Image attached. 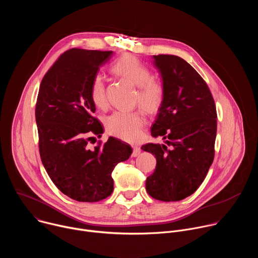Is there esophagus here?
<instances>
[{
    "label": "esophagus",
    "mask_w": 258,
    "mask_h": 258,
    "mask_svg": "<svg viewBox=\"0 0 258 258\" xmlns=\"http://www.w3.org/2000/svg\"><path fill=\"white\" fill-rule=\"evenodd\" d=\"M141 154V148H139V147H134V151L132 153V157H137Z\"/></svg>",
    "instance_id": "1"
}]
</instances>
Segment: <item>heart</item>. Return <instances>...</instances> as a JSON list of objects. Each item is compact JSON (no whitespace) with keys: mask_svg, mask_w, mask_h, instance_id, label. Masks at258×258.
<instances>
[{"mask_svg":"<svg viewBox=\"0 0 258 258\" xmlns=\"http://www.w3.org/2000/svg\"><path fill=\"white\" fill-rule=\"evenodd\" d=\"M112 70L138 88L137 101L146 111L154 112L160 107L164 96L163 86L160 82L152 79L150 69L138 58L126 54L112 64ZM90 96L96 107H106L105 81L101 75L94 76L91 83ZM105 125L110 135L134 143L143 137L145 118L138 112L115 111L106 118Z\"/></svg>","mask_w":258,"mask_h":258,"instance_id":"obj_1","label":"heart"}]
</instances>
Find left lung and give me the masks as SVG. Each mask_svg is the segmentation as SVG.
I'll return each mask as SVG.
<instances>
[{
    "label": "left lung",
    "instance_id": "8db88e82",
    "mask_svg": "<svg viewBox=\"0 0 258 258\" xmlns=\"http://www.w3.org/2000/svg\"><path fill=\"white\" fill-rule=\"evenodd\" d=\"M164 89L163 101L151 127L154 138L142 150L156 157L146 190L154 199L170 202L192 195L203 182L214 158L216 108L199 73L174 55L153 56Z\"/></svg>",
    "mask_w": 258,
    "mask_h": 258
}]
</instances>
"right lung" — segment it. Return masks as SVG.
<instances>
[{"instance_id": "1", "label": "right lung", "mask_w": 258, "mask_h": 258, "mask_svg": "<svg viewBox=\"0 0 258 258\" xmlns=\"http://www.w3.org/2000/svg\"><path fill=\"white\" fill-rule=\"evenodd\" d=\"M112 56V51H66L46 73L36 100L44 167L55 186L79 202H97L111 195L112 170L133 152L128 144L113 137L93 149L88 146L91 134L100 138L104 133L93 116L91 83Z\"/></svg>"}]
</instances>
